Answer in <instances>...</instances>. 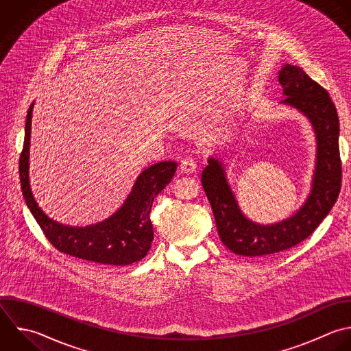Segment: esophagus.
Returning <instances> with one entry per match:
<instances>
[{
  "mask_svg": "<svg viewBox=\"0 0 351 351\" xmlns=\"http://www.w3.org/2000/svg\"><path fill=\"white\" fill-rule=\"evenodd\" d=\"M196 171V162L193 158L186 156L180 163V173L181 174H193Z\"/></svg>",
  "mask_w": 351,
  "mask_h": 351,
  "instance_id": "esophagus-1",
  "label": "esophagus"
}]
</instances>
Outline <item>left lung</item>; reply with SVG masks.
I'll return each mask as SVG.
<instances>
[{
  "label": "left lung",
  "mask_w": 351,
  "mask_h": 351,
  "mask_svg": "<svg viewBox=\"0 0 351 351\" xmlns=\"http://www.w3.org/2000/svg\"><path fill=\"white\" fill-rule=\"evenodd\" d=\"M278 82L287 96L281 103L307 117L317 138L315 171L304 204L284 221L259 225L240 211L221 162L210 158L202 173L203 189L211 204L219 239L232 252L243 256H267L299 244L328 215L340 192L339 118L333 101L298 66L285 64L278 73Z\"/></svg>",
  "instance_id": "left-lung-1"
}]
</instances>
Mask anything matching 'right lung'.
<instances>
[{
  "label": "right lung",
  "instance_id": "add662e5",
  "mask_svg": "<svg viewBox=\"0 0 351 351\" xmlns=\"http://www.w3.org/2000/svg\"><path fill=\"white\" fill-rule=\"evenodd\" d=\"M33 107L26 121L23 151L19 160L22 191L27 207L51 244L67 255L103 266H126L141 261L154 240L149 219L154 199L173 178L177 163L160 162L145 169L137 178L122 207L103 222L86 228L62 225L38 207L29 181V149Z\"/></svg>",
  "mask_w": 351,
  "mask_h": 351
}]
</instances>
